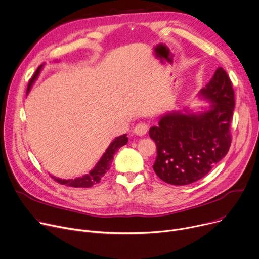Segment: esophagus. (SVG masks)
<instances>
[{
    "label": "esophagus",
    "instance_id": "obj_1",
    "mask_svg": "<svg viewBox=\"0 0 259 259\" xmlns=\"http://www.w3.org/2000/svg\"><path fill=\"white\" fill-rule=\"evenodd\" d=\"M148 124L145 122H141V123H138L135 128H134V133L138 136H143L148 132Z\"/></svg>",
    "mask_w": 259,
    "mask_h": 259
}]
</instances>
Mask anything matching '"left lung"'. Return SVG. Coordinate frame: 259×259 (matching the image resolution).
Listing matches in <instances>:
<instances>
[{
    "instance_id": "1",
    "label": "left lung",
    "mask_w": 259,
    "mask_h": 259,
    "mask_svg": "<svg viewBox=\"0 0 259 259\" xmlns=\"http://www.w3.org/2000/svg\"><path fill=\"white\" fill-rule=\"evenodd\" d=\"M199 97L209 102L207 109L166 113L158 125L149 130L157 150L152 168L167 184L186 186L201 180L229 150L234 91L222 67L215 70Z\"/></svg>"
}]
</instances>
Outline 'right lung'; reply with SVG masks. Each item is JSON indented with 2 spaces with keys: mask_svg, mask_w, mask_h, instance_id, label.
Masks as SVG:
<instances>
[{
  "mask_svg": "<svg viewBox=\"0 0 259 259\" xmlns=\"http://www.w3.org/2000/svg\"><path fill=\"white\" fill-rule=\"evenodd\" d=\"M42 67H44V64L37 68L33 77L30 79L27 93H29L33 83L36 81V78L38 77L39 73H40ZM127 141H128V138L126 137V134L115 138L114 140L111 142V144L109 145V147L107 148L106 152L101 157V160L97 162V164L94 166V168L88 174H85L81 177H76V178H74V180H61V178L55 177L53 175H51V176L57 183L61 184V185H65V186L73 187V188H90L93 185H96L97 183L101 182L102 177L107 173V171H109L115 153L117 152V150L119 148L125 145L127 143Z\"/></svg>",
  "mask_w": 259,
  "mask_h": 259,
  "instance_id": "1",
  "label": "right lung"
}]
</instances>
